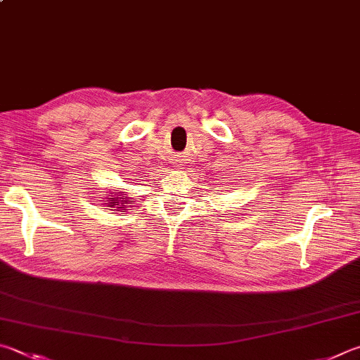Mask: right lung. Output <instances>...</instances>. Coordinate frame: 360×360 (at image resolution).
<instances>
[{
  "instance_id": "right-lung-1",
  "label": "right lung",
  "mask_w": 360,
  "mask_h": 360,
  "mask_svg": "<svg viewBox=\"0 0 360 360\" xmlns=\"http://www.w3.org/2000/svg\"><path fill=\"white\" fill-rule=\"evenodd\" d=\"M108 201H110V202H107V205H108L110 207L116 205V206H121V207H122V211H126V209H124V206L127 205V201H129V200H124V198L121 197V195L115 193V197H113V198H110Z\"/></svg>"
}]
</instances>
